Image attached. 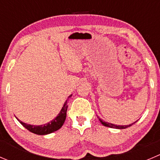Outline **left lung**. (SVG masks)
<instances>
[{
  "label": "left lung",
  "instance_id": "1",
  "mask_svg": "<svg viewBox=\"0 0 160 160\" xmlns=\"http://www.w3.org/2000/svg\"><path fill=\"white\" fill-rule=\"evenodd\" d=\"M99 119V118H98ZM99 120H100V122L102 123V125H104L105 127H108V128H116V129H125V128H129V127L132 126L134 123H135L136 122H134L133 123H131V124H129V125H125V126H120V125H115V124H112V123H108V122H105V121H103L102 119H99Z\"/></svg>",
  "mask_w": 160,
  "mask_h": 160
}]
</instances>
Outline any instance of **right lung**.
<instances>
[{
  "label": "right lung",
  "instance_id": "1",
  "mask_svg": "<svg viewBox=\"0 0 160 160\" xmlns=\"http://www.w3.org/2000/svg\"><path fill=\"white\" fill-rule=\"evenodd\" d=\"M71 96H72V94H71L70 96H69V98ZM67 108V100H66V102H65L62 108L61 109L60 112L58 113L57 117H55L53 120H52V121L49 122V123H45V124L44 125L35 126V125L27 124V123H23V122H22L21 120H19L17 117L16 119H18V122H19L25 128H26V129H27L28 131H30V132L36 134H39V135H45V134H48L52 132H55V131H58V129H60V128H62V126L63 123H64L65 120H66Z\"/></svg>",
  "mask_w": 160,
  "mask_h": 160
}]
</instances>
